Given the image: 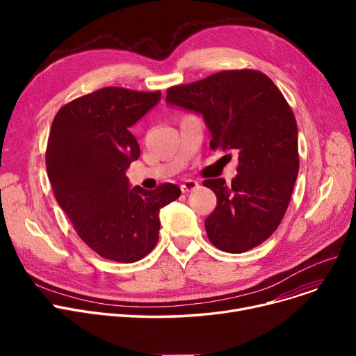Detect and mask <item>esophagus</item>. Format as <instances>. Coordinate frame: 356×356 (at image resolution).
Listing matches in <instances>:
<instances>
[{"mask_svg": "<svg viewBox=\"0 0 356 356\" xmlns=\"http://www.w3.org/2000/svg\"><path fill=\"white\" fill-rule=\"evenodd\" d=\"M197 188H199V183H197L196 180L189 179V180H184V181L181 183V186H180V191H181L183 193H188V192L195 191V189H197Z\"/></svg>", "mask_w": 356, "mask_h": 356, "instance_id": "obj_1", "label": "esophagus"}]
</instances>
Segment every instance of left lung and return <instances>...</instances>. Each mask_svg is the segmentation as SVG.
I'll return each instance as SVG.
<instances>
[{"label": "left lung", "instance_id": "1", "mask_svg": "<svg viewBox=\"0 0 356 356\" xmlns=\"http://www.w3.org/2000/svg\"><path fill=\"white\" fill-rule=\"evenodd\" d=\"M165 101L203 115L212 149L238 153L231 184L203 181L218 200L204 220L209 241L231 254L263 244L282 223L298 173L297 124L282 90L263 72L235 69L168 88Z\"/></svg>", "mask_w": 356, "mask_h": 356}]
</instances>
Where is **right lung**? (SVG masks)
Instances as JSON below:
<instances>
[{
    "mask_svg": "<svg viewBox=\"0 0 356 356\" xmlns=\"http://www.w3.org/2000/svg\"><path fill=\"white\" fill-rule=\"evenodd\" d=\"M160 95L102 88L63 105L49 134L46 168L56 200L85 244L117 263H134L156 247L160 209L180 196L173 183L129 189L125 176L140 157L129 127Z\"/></svg>",
    "mask_w": 356,
    "mask_h": 356,
    "instance_id": "right-lung-1",
    "label": "right lung"
}]
</instances>
